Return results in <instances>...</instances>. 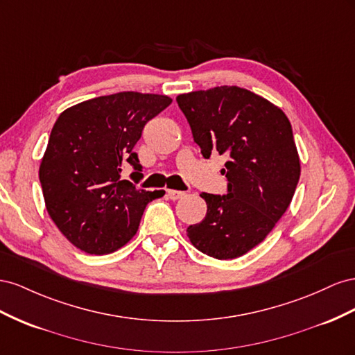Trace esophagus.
<instances>
[{
	"label": "esophagus",
	"instance_id": "34e87169",
	"mask_svg": "<svg viewBox=\"0 0 355 355\" xmlns=\"http://www.w3.org/2000/svg\"><path fill=\"white\" fill-rule=\"evenodd\" d=\"M166 196L171 200H178L181 198H184L186 193H184V191H181V190H166Z\"/></svg>",
	"mask_w": 355,
	"mask_h": 355
}]
</instances>
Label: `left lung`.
<instances>
[{
  "label": "left lung",
  "instance_id": "1",
  "mask_svg": "<svg viewBox=\"0 0 355 355\" xmlns=\"http://www.w3.org/2000/svg\"><path fill=\"white\" fill-rule=\"evenodd\" d=\"M200 153L226 155L227 195L202 193L207 216L187 227L191 244L218 260L244 256L287 211L300 177L290 120L247 89L217 86L177 96Z\"/></svg>",
  "mask_w": 355,
  "mask_h": 355
}]
</instances>
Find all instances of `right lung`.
<instances>
[{
  "label": "right lung",
  "instance_id": "right-lung-1",
  "mask_svg": "<svg viewBox=\"0 0 355 355\" xmlns=\"http://www.w3.org/2000/svg\"><path fill=\"white\" fill-rule=\"evenodd\" d=\"M166 95L119 92L83 101L60 113L40 164L46 209L71 244L87 254H108L134 238L148 202L146 191L121 180L132 165L143 177L135 144L148 120L164 111Z\"/></svg>",
  "mask_w": 355,
  "mask_h": 355
}]
</instances>
